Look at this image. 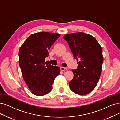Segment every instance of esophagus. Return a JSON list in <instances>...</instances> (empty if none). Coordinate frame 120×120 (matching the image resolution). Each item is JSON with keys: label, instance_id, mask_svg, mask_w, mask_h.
<instances>
[{"label": "esophagus", "instance_id": "1", "mask_svg": "<svg viewBox=\"0 0 120 120\" xmlns=\"http://www.w3.org/2000/svg\"><path fill=\"white\" fill-rule=\"evenodd\" d=\"M60 70L61 71H65L67 70V69L66 68H64V67H61Z\"/></svg>", "mask_w": 120, "mask_h": 120}]
</instances>
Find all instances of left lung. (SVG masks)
<instances>
[{"label": "left lung", "mask_w": 120, "mask_h": 120, "mask_svg": "<svg viewBox=\"0 0 120 120\" xmlns=\"http://www.w3.org/2000/svg\"><path fill=\"white\" fill-rule=\"evenodd\" d=\"M63 38L75 59L80 60L78 69L72 70L74 78L69 82L70 89L77 94L86 95L94 89L99 81L103 61L102 49L94 37L84 33L67 34Z\"/></svg>", "instance_id": "1"}]
</instances>
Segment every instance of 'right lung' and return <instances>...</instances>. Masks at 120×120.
<instances>
[{
  "instance_id": "1",
  "label": "right lung",
  "mask_w": 120,
  "mask_h": 120,
  "mask_svg": "<svg viewBox=\"0 0 120 120\" xmlns=\"http://www.w3.org/2000/svg\"><path fill=\"white\" fill-rule=\"evenodd\" d=\"M60 34L42 32L30 34L21 46L19 64L23 79L32 93L43 96L50 92L60 68L46 64L48 50Z\"/></svg>"
}]
</instances>
